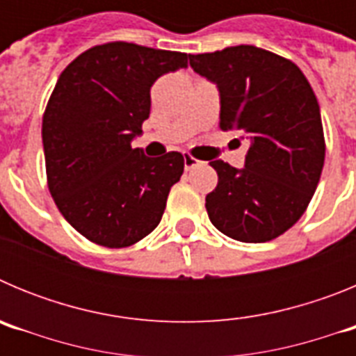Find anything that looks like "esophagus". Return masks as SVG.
<instances>
[{
	"instance_id": "34e87169",
	"label": "esophagus",
	"mask_w": 356,
	"mask_h": 356,
	"mask_svg": "<svg viewBox=\"0 0 356 356\" xmlns=\"http://www.w3.org/2000/svg\"><path fill=\"white\" fill-rule=\"evenodd\" d=\"M200 160L194 159L193 155H184V165H185V171H193L194 168H197L200 165Z\"/></svg>"
}]
</instances>
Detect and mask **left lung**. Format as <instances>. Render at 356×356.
I'll list each match as a JSON object with an SVG mask.
<instances>
[{"label":"left lung","instance_id":"1","mask_svg":"<svg viewBox=\"0 0 356 356\" xmlns=\"http://www.w3.org/2000/svg\"><path fill=\"white\" fill-rule=\"evenodd\" d=\"M191 67L217 85L221 130L250 139L244 168L212 160L217 187L207 212L219 232L267 242L303 216L325 163L319 103L294 62L257 46L188 55Z\"/></svg>","mask_w":356,"mask_h":356}]
</instances>
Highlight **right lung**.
Listing matches in <instances>:
<instances>
[{
	"mask_svg": "<svg viewBox=\"0 0 356 356\" xmlns=\"http://www.w3.org/2000/svg\"><path fill=\"white\" fill-rule=\"evenodd\" d=\"M187 60V53L108 42L58 76L42 118L48 187L65 221L99 246L149 235L180 181L181 153L149 159L131 140L149 118L151 85Z\"/></svg>",
	"mask_w": 356,
	"mask_h": 356,
	"instance_id": "obj_1",
	"label": "right lung"
}]
</instances>
